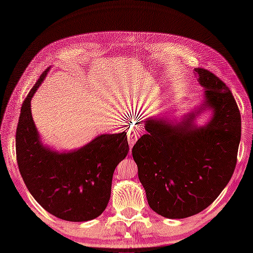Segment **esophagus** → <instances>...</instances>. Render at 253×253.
I'll return each mask as SVG.
<instances>
[{
    "instance_id": "34e87169",
    "label": "esophagus",
    "mask_w": 253,
    "mask_h": 253,
    "mask_svg": "<svg viewBox=\"0 0 253 253\" xmlns=\"http://www.w3.org/2000/svg\"><path fill=\"white\" fill-rule=\"evenodd\" d=\"M140 136V129L138 126H131L127 131V141L129 144V148H133V145L138 140Z\"/></svg>"
}]
</instances>
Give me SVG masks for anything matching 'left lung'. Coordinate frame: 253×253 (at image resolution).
Wrapping results in <instances>:
<instances>
[{
    "instance_id": "left-lung-1",
    "label": "left lung",
    "mask_w": 253,
    "mask_h": 253,
    "mask_svg": "<svg viewBox=\"0 0 253 253\" xmlns=\"http://www.w3.org/2000/svg\"><path fill=\"white\" fill-rule=\"evenodd\" d=\"M205 100L180 121L150 117L147 133L132 155L153 211L167 218H185L209 207L227 186L236 166L241 114L232 93L215 75L194 68ZM212 111L205 126L194 124L198 113Z\"/></svg>"
}]
</instances>
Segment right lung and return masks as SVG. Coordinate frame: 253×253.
Returning <instances> with one entry per match:
<instances>
[{"label": "right lung", "instance_id": "1", "mask_svg": "<svg viewBox=\"0 0 253 253\" xmlns=\"http://www.w3.org/2000/svg\"><path fill=\"white\" fill-rule=\"evenodd\" d=\"M49 70L42 73L22 105L16 133L19 170L30 194L47 212L68 221H87L108 206L114 171L128 152L126 133L99 135L68 152L44 145L30 101Z\"/></svg>", "mask_w": 253, "mask_h": 253}]
</instances>
